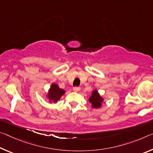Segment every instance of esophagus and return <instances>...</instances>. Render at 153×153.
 I'll return each instance as SVG.
<instances>
[{"instance_id":"1","label":"esophagus","mask_w":153,"mask_h":153,"mask_svg":"<svg viewBox=\"0 0 153 153\" xmlns=\"http://www.w3.org/2000/svg\"><path fill=\"white\" fill-rule=\"evenodd\" d=\"M74 91L75 92H78L79 90H80V87L78 86H76V87H74Z\"/></svg>"}]
</instances>
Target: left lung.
<instances>
[{"label": "left lung", "instance_id": "8db88e82", "mask_svg": "<svg viewBox=\"0 0 153 153\" xmlns=\"http://www.w3.org/2000/svg\"><path fill=\"white\" fill-rule=\"evenodd\" d=\"M89 102L92 103V107L98 108L102 105V98L100 97V95L97 92V90H94L92 94V96L89 98Z\"/></svg>", "mask_w": 153, "mask_h": 153}]
</instances>
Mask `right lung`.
Segmentation results:
<instances>
[{
    "label": "right lung",
    "instance_id": "obj_1",
    "mask_svg": "<svg viewBox=\"0 0 153 153\" xmlns=\"http://www.w3.org/2000/svg\"><path fill=\"white\" fill-rule=\"evenodd\" d=\"M65 93V90L59 88V87L56 84H53L51 85V88L49 89L48 97L51 101L53 102H57V100L60 99L61 96H63Z\"/></svg>",
    "mask_w": 153,
    "mask_h": 153
}]
</instances>
